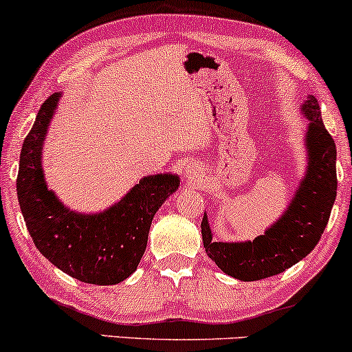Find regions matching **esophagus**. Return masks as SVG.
<instances>
[{"instance_id":"34e87169","label":"esophagus","mask_w":352,"mask_h":352,"mask_svg":"<svg viewBox=\"0 0 352 352\" xmlns=\"http://www.w3.org/2000/svg\"><path fill=\"white\" fill-rule=\"evenodd\" d=\"M184 175H186V177L188 179H191V181H195L196 177H199V171H197V168L195 164H186V168H184Z\"/></svg>"}]
</instances>
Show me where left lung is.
<instances>
[{
  "instance_id": "1",
  "label": "left lung",
  "mask_w": 352,
  "mask_h": 352,
  "mask_svg": "<svg viewBox=\"0 0 352 352\" xmlns=\"http://www.w3.org/2000/svg\"><path fill=\"white\" fill-rule=\"evenodd\" d=\"M299 109L307 120L306 175L281 218L258 238L239 243H216L206 214L201 223L208 256L221 271L239 281H258L294 266L314 250L329 221L338 191L336 144L313 94H307Z\"/></svg>"
}]
</instances>
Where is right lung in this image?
Listing matches in <instances>:
<instances>
[{
    "mask_svg": "<svg viewBox=\"0 0 352 352\" xmlns=\"http://www.w3.org/2000/svg\"><path fill=\"white\" fill-rule=\"evenodd\" d=\"M61 93L43 102L25 138L16 179L26 228L39 252L71 278L113 286L136 271L148 244L157 209L179 188V176L161 173L141 177L118 203L101 212L66 208L48 188L43 171V144Z\"/></svg>",
    "mask_w": 352,
    "mask_h": 352,
    "instance_id": "1",
    "label": "right lung"
}]
</instances>
